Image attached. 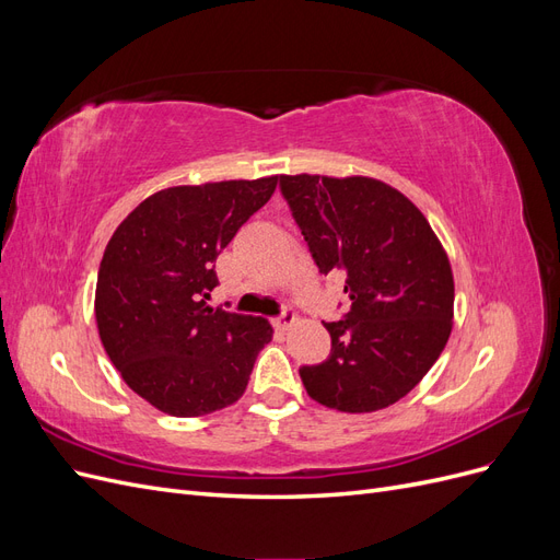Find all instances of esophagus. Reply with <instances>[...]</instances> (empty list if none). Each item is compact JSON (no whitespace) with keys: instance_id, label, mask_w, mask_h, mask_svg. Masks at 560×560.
<instances>
[{"instance_id":"1","label":"esophagus","mask_w":560,"mask_h":560,"mask_svg":"<svg viewBox=\"0 0 560 560\" xmlns=\"http://www.w3.org/2000/svg\"><path fill=\"white\" fill-rule=\"evenodd\" d=\"M296 319H299V317H296V313H292V311H284L280 317H276V319H273V327H276V329H280V331H287V329H290V327L294 325Z\"/></svg>"}]
</instances>
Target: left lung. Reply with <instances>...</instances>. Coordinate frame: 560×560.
<instances>
[{
	"mask_svg": "<svg viewBox=\"0 0 560 560\" xmlns=\"http://www.w3.org/2000/svg\"><path fill=\"white\" fill-rule=\"evenodd\" d=\"M319 273H341L352 306L325 322L329 358L301 366L306 393L343 413L399 401L428 374L453 329V270L430 222L374 177L282 175Z\"/></svg>",
	"mask_w": 560,
	"mask_h": 560,
	"instance_id": "left-lung-1",
	"label": "left lung"
}]
</instances>
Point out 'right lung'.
<instances>
[{
  "mask_svg": "<svg viewBox=\"0 0 560 560\" xmlns=\"http://www.w3.org/2000/svg\"><path fill=\"white\" fill-rule=\"evenodd\" d=\"M280 175L167 186L109 238L95 284L100 341L154 409L198 418L238 401L273 338L264 317L208 306L214 259L273 196Z\"/></svg>",
  "mask_w": 560,
  "mask_h": 560,
  "instance_id": "obj_1",
  "label": "right lung"
}]
</instances>
